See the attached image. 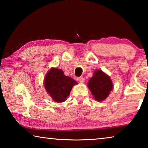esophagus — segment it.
I'll return each instance as SVG.
<instances>
[{"label": "esophagus", "mask_w": 148, "mask_h": 148, "mask_svg": "<svg viewBox=\"0 0 148 148\" xmlns=\"http://www.w3.org/2000/svg\"><path fill=\"white\" fill-rule=\"evenodd\" d=\"M77 80H78V81L80 82V83H82V84H83V83H84V82H85V79L84 78V77H78V78H77Z\"/></svg>", "instance_id": "1"}]
</instances>
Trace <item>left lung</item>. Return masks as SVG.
<instances>
[{"label":"left lung","instance_id":"1","mask_svg":"<svg viewBox=\"0 0 148 148\" xmlns=\"http://www.w3.org/2000/svg\"><path fill=\"white\" fill-rule=\"evenodd\" d=\"M88 87L96 101H102L108 97L113 88V84L107 74L101 70H97L89 79Z\"/></svg>","mask_w":148,"mask_h":148}]
</instances>
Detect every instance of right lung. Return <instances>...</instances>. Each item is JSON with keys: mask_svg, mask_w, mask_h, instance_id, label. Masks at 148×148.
Here are the masks:
<instances>
[{"mask_svg": "<svg viewBox=\"0 0 148 148\" xmlns=\"http://www.w3.org/2000/svg\"><path fill=\"white\" fill-rule=\"evenodd\" d=\"M77 82L66 76L61 69L51 68L44 79V87L52 99L56 102H62L71 92L72 87Z\"/></svg>", "mask_w": 148, "mask_h": 148, "instance_id": "right-lung-1", "label": "right lung"}]
</instances>
